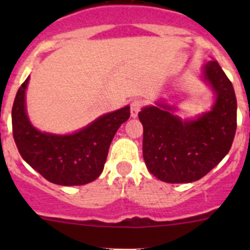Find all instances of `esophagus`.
<instances>
[{"instance_id":"esophagus-1","label":"esophagus","mask_w":250,"mask_h":250,"mask_svg":"<svg viewBox=\"0 0 250 250\" xmlns=\"http://www.w3.org/2000/svg\"><path fill=\"white\" fill-rule=\"evenodd\" d=\"M143 105L144 102L141 99H134L130 103V115H132V117H137L141 107H143Z\"/></svg>"}]
</instances>
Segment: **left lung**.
Listing matches in <instances>:
<instances>
[{"mask_svg":"<svg viewBox=\"0 0 250 250\" xmlns=\"http://www.w3.org/2000/svg\"><path fill=\"white\" fill-rule=\"evenodd\" d=\"M204 78L213 87V109L195 121H181L169 106L144 107L143 156L151 174L166 183L200 180L228 155L237 128V100L233 85L220 65L211 60Z\"/></svg>","mask_w":250,"mask_h":250,"instance_id":"left-lung-1","label":"left lung"}]
</instances>
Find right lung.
<instances>
[{
  "instance_id": "right-lung-1",
  "label": "right lung",
  "mask_w": 250,
  "mask_h": 250,
  "mask_svg": "<svg viewBox=\"0 0 250 250\" xmlns=\"http://www.w3.org/2000/svg\"><path fill=\"white\" fill-rule=\"evenodd\" d=\"M27 82L29 77L18 89L12 107L13 138L21 157L44 179L57 185L92 183L104 169L116 132L129 118V106L102 116L75 134L41 133L30 123L25 111Z\"/></svg>"
}]
</instances>
